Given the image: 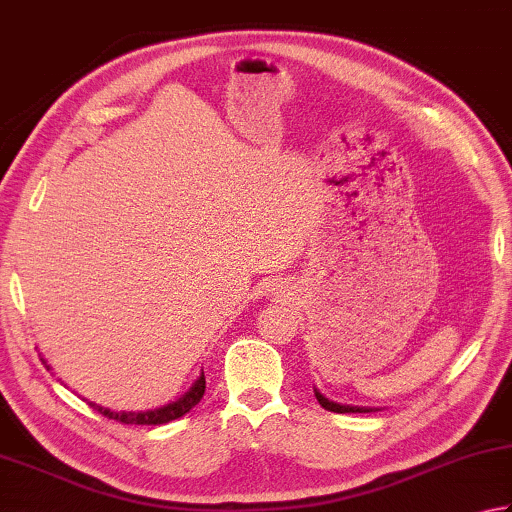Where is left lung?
Here are the masks:
<instances>
[{"label":"left lung","instance_id":"left-lung-1","mask_svg":"<svg viewBox=\"0 0 512 512\" xmlns=\"http://www.w3.org/2000/svg\"><path fill=\"white\" fill-rule=\"evenodd\" d=\"M313 392H315V398H318V403L324 407V410H329V412H338V414H349V412H378V410H374V407H358V405L333 403V401H329L327 396L320 394V389H315V387H313Z\"/></svg>","mask_w":512,"mask_h":512}]
</instances>
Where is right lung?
Returning <instances> with one entry per match:
<instances>
[{
	"instance_id": "1",
	"label": "right lung",
	"mask_w": 512,
	"mask_h": 512,
	"mask_svg": "<svg viewBox=\"0 0 512 512\" xmlns=\"http://www.w3.org/2000/svg\"><path fill=\"white\" fill-rule=\"evenodd\" d=\"M42 362L46 365L44 358H42ZM46 369H51V367L46 365ZM203 392H206V376H203V371H201V376L194 380L188 392L181 394L172 403H167L163 407H156V410H147V412H114V410H109V407H102L98 403L87 401V398H85V401L91 407H94L96 412H100L102 416L114 418V421H120V423H125V425H163V423L174 421V418H181L183 414H188L192 407L201 401Z\"/></svg>"
}]
</instances>
